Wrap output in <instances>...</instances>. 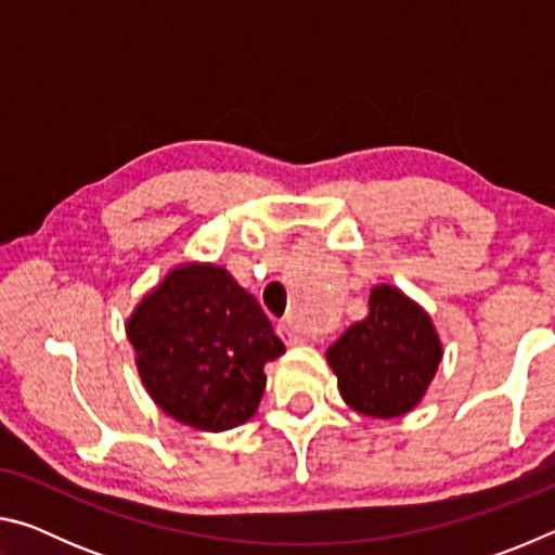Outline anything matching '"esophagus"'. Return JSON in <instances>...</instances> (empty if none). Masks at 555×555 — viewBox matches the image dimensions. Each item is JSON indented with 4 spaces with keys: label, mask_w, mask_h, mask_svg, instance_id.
I'll use <instances>...</instances> for the list:
<instances>
[{
    "label": "esophagus",
    "mask_w": 555,
    "mask_h": 555,
    "mask_svg": "<svg viewBox=\"0 0 555 555\" xmlns=\"http://www.w3.org/2000/svg\"><path fill=\"white\" fill-rule=\"evenodd\" d=\"M276 333H279L281 340H284L288 347H296V345H304L306 343V337L300 335L291 323H279L276 325Z\"/></svg>",
    "instance_id": "obj_1"
}]
</instances>
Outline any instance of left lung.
I'll return each mask as SVG.
<instances>
[{"label":"left lung","mask_w":555,"mask_h":555,"mask_svg":"<svg viewBox=\"0 0 555 555\" xmlns=\"http://www.w3.org/2000/svg\"><path fill=\"white\" fill-rule=\"evenodd\" d=\"M340 397L372 418H397L416 409L443 360L430 315L389 284L370 294V313L327 347Z\"/></svg>","instance_id":"left-lung-1"}]
</instances>
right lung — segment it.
Instances as JSON below:
<instances>
[{"label":"right lung","mask_w":555,"mask_h":555,"mask_svg":"<svg viewBox=\"0 0 555 555\" xmlns=\"http://www.w3.org/2000/svg\"><path fill=\"white\" fill-rule=\"evenodd\" d=\"M127 337L156 406L208 434L255 416L264 364L286 352L257 298L208 261L168 271L129 315Z\"/></svg>","instance_id":"1"}]
</instances>
